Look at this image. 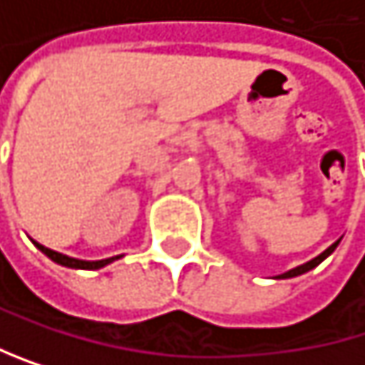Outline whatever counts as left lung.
<instances>
[{
  "mask_svg": "<svg viewBox=\"0 0 365 365\" xmlns=\"http://www.w3.org/2000/svg\"><path fill=\"white\" fill-rule=\"evenodd\" d=\"M337 244H339V242H335V244H333L331 248H327V250H324V252H322L320 257L312 259V261H309V263H304V265H298V267H294V269L285 272V274H281L279 279H292V277H298V274H304V272H309V269H314L316 265H320V263H322V261H324V259H327V257H329V255H331V252H333V250L337 248Z\"/></svg>",
  "mask_w": 365,
  "mask_h": 365,
  "instance_id": "left-lung-1",
  "label": "left lung"
}]
</instances>
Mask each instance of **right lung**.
I'll return each mask as SVG.
<instances>
[{
	"instance_id": "add662e5",
	"label": "right lung",
	"mask_w": 365,
	"mask_h": 365,
	"mask_svg": "<svg viewBox=\"0 0 365 365\" xmlns=\"http://www.w3.org/2000/svg\"><path fill=\"white\" fill-rule=\"evenodd\" d=\"M36 246H38V250H41L43 255H47L51 261H56V263H61V265H67V267H78V269H98V267H104L106 263L119 259V257H113V259H102V261H80V259L65 257V255H61V252H53V250H49V248H45V246H41V244H36Z\"/></svg>"
}]
</instances>
